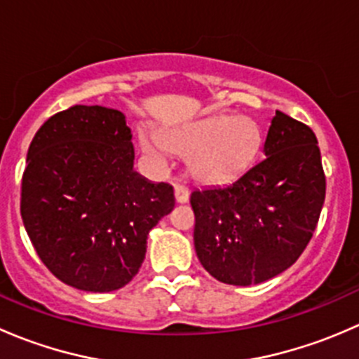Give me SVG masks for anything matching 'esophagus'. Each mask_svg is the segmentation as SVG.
<instances>
[{
	"instance_id": "34e87169",
	"label": "esophagus",
	"mask_w": 359,
	"mask_h": 359,
	"mask_svg": "<svg viewBox=\"0 0 359 359\" xmlns=\"http://www.w3.org/2000/svg\"><path fill=\"white\" fill-rule=\"evenodd\" d=\"M175 200L177 203H187L189 200V189L182 184H177L175 186Z\"/></svg>"
}]
</instances>
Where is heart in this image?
I'll return each instance as SVG.
<instances>
[{
	"label": "heart",
	"instance_id": "heart-1",
	"mask_svg": "<svg viewBox=\"0 0 359 359\" xmlns=\"http://www.w3.org/2000/svg\"><path fill=\"white\" fill-rule=\"evenodd\" d=\"M264 137L259 123L248 116L212 114L166 130L159 139L140 133V147L153 159L166 149L187 158V172L205 186H224L238 180L255 165Z\"/></svg>",
	"mask_w": 359,
	"mask_h": 359
}]
</instances>
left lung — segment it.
Listing matches in <instances>:
<instances>
[{
	"label": "left lung",
	"mask_w": 359,
	"mask_h": 359,
	"mask_svg": "<svg viewBox=\"0 0 359 359\" xmlns=\"http://www.w3.org/2000/svg\"><path fill=\"white\" fill-rule=\"evenodd\" d=\"M264 158L226 187L193 191L194 248L215 280L259 285L295 262L316 229L325 201L316 135L276 111Z\"/></svg>",
	"instance_id": "left-lung-1"
}]
</instances>
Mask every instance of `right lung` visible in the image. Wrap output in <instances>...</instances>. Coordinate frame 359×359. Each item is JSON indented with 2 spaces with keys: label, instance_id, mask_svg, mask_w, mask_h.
I'll list each match as a JSON object with an SVG mask.
<instances>
[{
  "label": "right lung",
  "instance_id": "add662e5",
  "mask_svg": "<svg viewBox=\"0 0 359 359\" xmlns=\"http://www.w3.org/2000/svg\"><path fill=\"white\" fill-rule=\"evenodd\" d=\"M121 111L74 106L36 132L22 175L24 227L50 273L83 292L118 290L144 262L173 187L133 170Z\"/></svg>",
  "mask_w": 359,
  "mask_h": 359
}]
</instances>
